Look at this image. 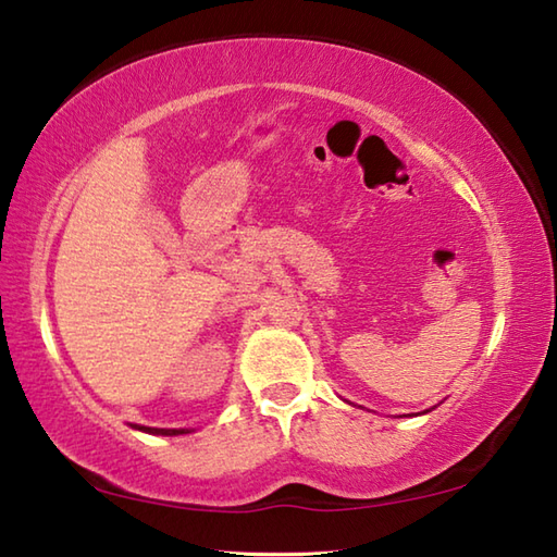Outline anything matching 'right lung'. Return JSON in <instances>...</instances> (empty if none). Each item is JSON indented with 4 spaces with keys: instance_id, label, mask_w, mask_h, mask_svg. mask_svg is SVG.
<instances>
[{
    "instance_id": "1",
    "label": "right lung",
    "mask_w": 557,
    "mask_h": 557,
    "mask_svg": "<svg viewBox=\"0 0 557 557\" xmlns=\"http://www.w3.org/2000/svg\"><path fill=\"white\" fill-rule=\"evenodd\" d=\"M147 434H163V437H173V434H188L185 430H159V428H137Z\"/></svg>"
}]
</instances>
